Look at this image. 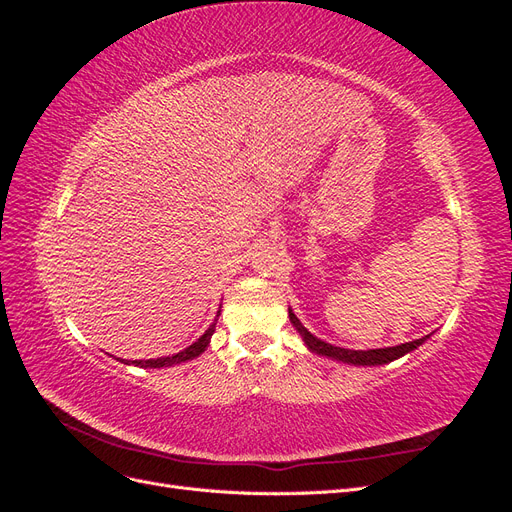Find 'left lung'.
<instances>
[{"mask_svg":"<svg viewBox=\"0 0 512 512\" xmlns=\"http://www.w3.org/2000/svg\"><path fill=\"white\" fill-rule=\"evenodd\" d=\"M288 316H290V322L292 327L297 329V333L301 335L303 344L307 346L309 352L314 354H320V356H327V359H333V361H339V363H348V365H386L391 361H397L401 359V356L416 350L418 346H423L429 335L421 337V339H414V342H406V344H399V346H391V348H374V350H348V348H337V346H331L327 342H322V339H318L316 335L309 333L301 320L294 316L292 309L288 307Z\"/></svg>","mask_w":512,"mask_h":512,"instance_id":"1","label":"left lung"}]
</instances>
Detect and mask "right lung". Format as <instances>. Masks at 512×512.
<instances>
[{"instance_id": "obj_1", "label": "right lung", "mask_w": 512, "mask_h": 512, "mask_svg": "<svg viewBox=\"0 0 512 512\" xmlns=\"http://www.w3.org/2000/svg\"><path fill=\"white\" fill-rule=\"evenodd\" d=\"M220 312H222V309H218V318H220ZM218 318H215V322L211 324V327L203 335H200L192 346H188L185 350H181V352H177L173 356H160V359H149V361H132V363H126V365L145 367V369H160V367H170V365H179V363L196 359V356H200V354L207 350V346L211 342V335L215 333V324H218Z\"/></svg>"}]
</instances>
